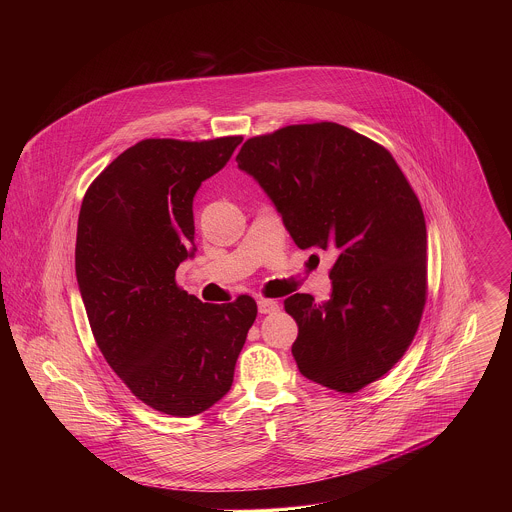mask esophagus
Listing matches in <instances>:
<instances>
[{
  "mask_svg": "<svg viewBox=\"0 0 512 512\" xmlns=\"http://www.w3.org/2000/svg\"><path fill=\"white\" fill-rule=\"evenodd\" d=\"M257 305H259V313L261 315H270V313H276L280 309V305L274 299H265V297H261L257 301Z\"/></svg>",
  "mask_w": 512,
  "mask_h": 512,
  "instance_id": "1",
  "label": "esophagus"
}]
</instances>
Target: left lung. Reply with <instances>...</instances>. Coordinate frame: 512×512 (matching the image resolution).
I'll return each mask as SVG.
<instances>
[{"label":"left lung","mask_w":512,"mask_h":512,"mask_svg":"<svg viewBox=\"0 0 512 512\" xmlns=\"http://www.w3.org/2000/svg\"><path fill=\"white\" fill-rule=\"evenodd\" d=\"M236 161L299 249L336 253L328 301H284L299 326V372L341 393L380 380L413 343L428 295L424 213L393 155L338 122H313L249 138Z\"/></svg>","instance_id":"obj_1"}]
</instances>
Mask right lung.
<instances>
[{
  "mask_svg": "<svg viewBox=\"0 0 512 512\" xmlns=\"http://www.w3.org/2000/svg\"><path fill=\"white\" fill-rule=\"evenodd\" d=\"M242 140H142L82 199L74 267L92 334L126 388L159 413L186 418L222 399L257 317L249 295L203 303L174 278L195 251V192Z\"/></svg>",
  "mask_w": 512,
  "mask_h": 512,
  "instance_id": "right-lung-1",
  "label": "right lung"
}]
</instances>
